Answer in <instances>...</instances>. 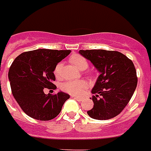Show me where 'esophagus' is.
Wrapping results in <instances>:
<instances>
[{"mask_svg":"<svg viewBox=\"0 0 151 151\" xmlns=\"http://www.w3.org/2000/svg\"><path fill=\"white\" fill-rule=\"evenodd\" d=\"M74 99H76L78 102H81V101H82V98H81V97H77V96H72Z\"/></svg>","mask_w":151,"mask_h":151,"instance_id":"esophagus-1","label":"esophagus"}]
</instances>
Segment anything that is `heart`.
<instances>
[{
  "label": "heart",
  "instance_id": "1",
  "mask_svg": "<svg viewBox=\"0 0 151 151\" xmlns=\"http://www.w3.org/2000/svg\"><path fill=\"white\" fill-rule=\"evenodd\" d=\"M70 63H72L76 68L84 70L88 67L87 60L83 56L78 54L72 55L69 59ZM62 64L58 63L54 69V74L57 78H60L61 76ZM87 87V83L84 81H66L62 84L61 89L65 92L73 96L80 95L82 91Z\"/></svg>",
  "mask_w": 151,
  "mask_h": 151
}]
</instances>
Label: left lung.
<instances>
[{"instance_id":"obj_1","label":"left lung","mask_w":151,"mask_h":151,"mask_svg":"<svg viewBox=\"0 0 151 151\" xmlns=\"http://www.w3.org/2000/svg\"><path fill=\"white\" fill-rule=\"evenodd\" d=\"M100 73L92 90L94 106L88 114L97 120H107L118 115L131 99L137 85L133 63L117 51L80 50ZM92 99V98H91Z\"/></svg>"}]
</instances>
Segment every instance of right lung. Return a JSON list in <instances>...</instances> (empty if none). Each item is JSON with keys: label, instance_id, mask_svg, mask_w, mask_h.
Returning a JSON list of instances; mask_svg holds the SVG:
<instances>
[{"label": "right lung", "instance_id": "1", "mask_svg": "<svg viewBox=\"0 0 151 151\" xmlns=\"http://www.w3.org/2000/svg\"><path fill=\"white\" fill-rule=\"evenodd\" d=\"M70 50L37 49L23 52L11 65L8 79L15 99L23 112L34 119L49 121L57 117L70 98L65 92L45 94L55 89L54 69Z\"/></svg>", "mask_w": 151, "mask_h": 151}]
</instances>
